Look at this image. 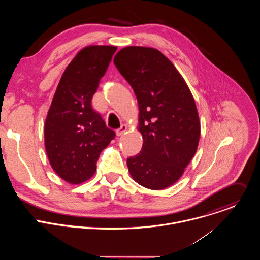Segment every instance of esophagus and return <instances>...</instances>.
Wrapping results in <instances>:
<instances>
[{
    "label": "esophagus",
    "instance_id": "34e87169",
    "mask_svg": "<svg viewBox=\"0 0 260 260\" xmlns=\"http://www.w3.org/2000/svg\"><path fill=\"white\" fill-rule=\"evenodd\" d=\"M126 129H127V126L125 124H122L119 128L116 129V135L117 136H122L126 132Z\"/></svg>",
    "mask_w": 260,
    "mask_h": 260
}]
</instances>
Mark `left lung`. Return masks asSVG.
I'll return each mask as SVG.
<instances>
[{"mask_svg":"<svg viewBox=\"0 0 260 260\" xmlns=\"http://www.w3.org/2000/svg\"><path fill=\"white\" fill-rule=\"evenodd\" d=\"M114 63L139 104L143 146L127 158L129 174L143 187L165 189L179 180L198 149L201 123L194 99L157 49L128 46L117 52Z\"/></svg>","mask_w":260,"mask_h":260,"instance_id":"1","label":"left lung"}]
</instances>
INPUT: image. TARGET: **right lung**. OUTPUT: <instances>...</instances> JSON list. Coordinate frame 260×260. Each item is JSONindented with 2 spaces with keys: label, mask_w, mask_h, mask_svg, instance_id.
Instances as JSON below:
<instances>
[{
  "label": "right lung",
  "mask_w": 260,
  "mask_h": 260,
  "mask_svg": "<svg viewBox=\"0 0 260 260\" xmlns=\"http://www.w3.org/2000/svg\"><path fill=\"white\" fill-rule=\"evenodd\" d=\"M115 46H87L66 68L44 126L46 153L53 171L71 184L90 179L101 152L115 138L91 106Z\"/></svg>",
  "instance_id": "add662e5"
}]
</instances>
